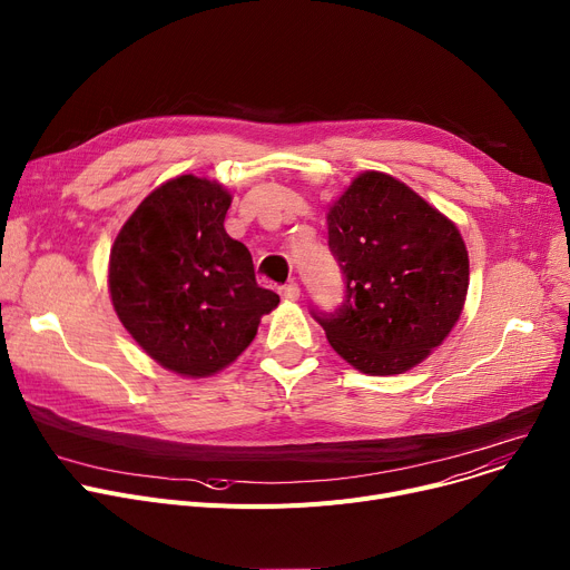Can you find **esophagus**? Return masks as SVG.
Here are the masks:
<instances>
[{
	"instance_id": "34e87169",
	"label": "esophagus",
	"mask_w": 570,
	"mask_h": 570,
	"mask_svg": "<svg viewBox=\"0 0 570 570\" xmlns=\"http://www.w3.org/2000/svg\"><path fill=\"white\" fill-rule=\"evenodd\" d=\"M279 295L286 299V302H295L299 297V286L297 284H286L279 288Z\"/></svg>"
}]
</instances>
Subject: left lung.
<instances>
[{
    "label": "left lung",
    "instance_id": "left-lung-1",
    "mask_svg": "<svg viewBox=\"0 0 570 570\" xmlns=\"http://www.w3.org/2000/svg\"><path fill=\"white\" fill-rule=\"evenodd\" d=\"M327 245L346 282L330 346L368 375L424 362L461 318L470 258L449 217L390 174L364 171L327 210Z\"/></svg>",
    "mask_w": 570,
    "mask_h": 570
}]
</instances>
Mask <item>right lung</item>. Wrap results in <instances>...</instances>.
Segmentation results:
<instances>
[{
  "label": "right lung",
  "instance_id": "right-lung-1",
  "mask_svg": "<svg viewBox=\"0 0 570 570\" xmlns=\"http://www.w3.org/2000/svg\"><path fill=\"white\" fill-rule=\"evenodd\" d=\"M232 195L185 174L156 187L109 252L114 312L160 366L206 377L229 366L279 295L256 284L249 249L224 232Z\"/></svg>",
  "mask_w": 570,
  "mask_h": 570
}]
</instances>
